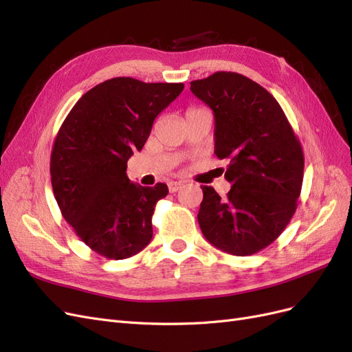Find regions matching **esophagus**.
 Listing matches in <instances>:
<instances>
[{"instance_id": "esophagus-1", "label": "esophagus", "mask_w": 352, "mask_h": 352, "mask_svg": "<svg viewBox=\"0 0 352 352\" xmlns=\"http://www.w3.org/2000/svg\"><path fill=\"white\" fill-rule=\"evenodd\" d=\"M183 186H184V183H182V182H170V183L168 184V188H169L170 193H175V192H178V190L182 188Z\"/></svg>"}]
</instances>
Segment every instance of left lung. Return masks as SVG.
<instances>
[{
    "instance_id": "left-lung-1",
    "label": "left lung",
    "mask_w": 352,
    "mask_h": 352,
    "mask_svg": "<svg viewBox=\"0 0 352 352\" xmlns=\"http://www.w3.org/2000/svg\"><path fill=\"white\" fill-rule=\"evenodd\" d=\"M212 109L215 155L227 159L226 199L202 186L197 221L209 243L236 256L254 255L283 233L304 179V152L277 100L236 72L190 82Z\"/></svg>"
}]
</instances>
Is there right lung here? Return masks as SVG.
<instances>
[{"label":"right lung","mask_w":352,"mask_h":352,"mask_svg":"<svg viewBox=\"0 0 352 352\" xmlns=\"http://www.w3.org/2000/svg\"><path fill=\"white\" fill-rule=\"evenodd\" d=\"M183 88L107 79L79 98L60 126L50 159L54 197L76 236L98 255L125 259L152 240L155 206L168 186L131 183L126 162Z\"/></svg>","instance_id":"add662e5"}]
</instances>
